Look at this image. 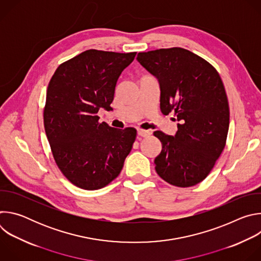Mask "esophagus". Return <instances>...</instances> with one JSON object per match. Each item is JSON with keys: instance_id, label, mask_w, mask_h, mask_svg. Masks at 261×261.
<instances>
[{"instance_id": "obj_1", "label": "esophagus", "mask_w": 261, "mask_h": 261, "mask_svg": "<svg viewBox=\"0 0 261 261\" xmlns=\"http://www.w3.org/2000/svg\"><path fill=\"white\" fill-rule=\"evenodd\" d=\"M137 135H138V136H141V137H146V136L150 135V132L145 131V130L138 129V130H137Z\"/></svg>"}]
</instances>
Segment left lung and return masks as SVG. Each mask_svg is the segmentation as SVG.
I'll return each mask as SVG.
<instances>
[{
  "instance_id": "1",
  "label": "left lung",
  "mask_w": 261,
  "mask_h": 261,
  "mask_svg": "<svg viewBox=\"0 0 261 261\" xmlns=\"http://www.w3.org/2000/svg\"><path fill=\"white\" fill-rule=\"evenodd\" d=\"M136 59L159 82L161 113H173L180 122L174 136L154 132L162 143L155 169L170 185L191 187L208 175L225 147L229 105L224 85L208 62L185 48L138 53Z\"/></svg>"
}]
</instances>
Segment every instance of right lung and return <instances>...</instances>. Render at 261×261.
<instances>
[{
    "label": "right lung",
    "instance_id": "right-lung-1",
    "mask_svg": "<svg viewBox=\"0 0 261 261\" xmlns=\"http://www.w3.org/2000/svg\"><path fill=\"white\" fill-rule=\"evenodd\" d=\"M136 53L86 50L61 64L46 91L45 133L55 161L79 188L98 190L121 172L136 129L100 123V108L110 110L117 82Z\"/></svg>",
    "mask_w": 261,
    "mask_h": 261
}]
</instances>
